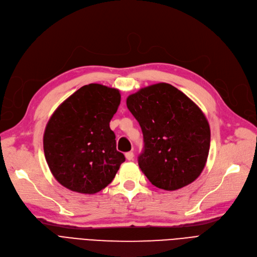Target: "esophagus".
<instances>
[{"label":"esophagus","instance_id":"esophagus-1","mask_svg":"<svg viewBox=\"0 0 257 257\" xmlns=\"http://www.w3.org/2000/svg\"><path fill=\"white\" fill-rule=\"evenodd\" d=\"M125 158L127 159L128 161H133V159H134V153H133V152H127V153H125Z\"/></svg>","mask_w":257,"mask_h":257}]
</instances>
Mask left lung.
Segmentation results:
<instances>
[{
    "label": "left lung",
    "instance_id": "8db88e82",
    "mask_svg": "<svg viewBox=\"0 0 257 257\" xmlns=\"http://www.w3.org/2000/svg\"><path fill=\"white\" fill-rule=\"evenodd\" d=\"M126 105L142 130L138 164L152 184L177 190L198 179L210 148V127L201 108L165 82L130 95Z\"/></svg>",
    "mask_w": 257,
    "mask_h": 257
}]
</instances>
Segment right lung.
<instances>
[{"label":"right lung","mask_w":257,"mask_h":257,"mask_svg":"<svg viewBox=\"0 0 257 257\" xmlns=\"http://www.w3.org/2000/svg\"><path fill=\"white\" fill-rule=\"evenodd\" d=\"M120 99L117 89L90 83L55 109L44 133V153L59 184L94 194L113 181L125 161L109 128Z\"/></svg>","instance_id":"obj_1"}]
</instances>
